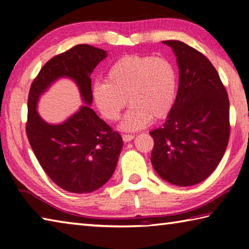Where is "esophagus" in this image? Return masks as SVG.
Segmentation results:
<instances>
[{"instance_id":"esophagus-1","label":"esophagus","mask_w":249,"mask_h":249,"mask_svg":"<svg viewBox=\"0 0 249 249\" xmlns=\"http://www.w3.org/2000/svg\"><path fill=\"white\" fill-rule=\"evenodd\" d=\"M122 137H123V141L124 142H130V141H132V140H134V135H132V134H123V136H122Z\"/></svg>"}]
</instances>
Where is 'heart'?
Returning a JSON list of instances; mask_svg holds the SVG:
<instances>
[{"instance_id": "heart-1", "label": "heart", "mask_w": 249, "mask_h": 249, "mask_svg": "<svg viewBox=\"0 0 249 249\" xmlns=\"http://www.w3.org/2000/svg\"><path fill=\"white\" fill-rule=\"evenodd\" d=\"M178 74L176 67L163 57L127 54L109 66L107 80L96 81L92 96L102 115L116 122L126 104L122 128L137 130L146 127L151 120H163L175 104Z\"/></svg>"}]
</instances>
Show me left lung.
Wrapping results in <instances>:
<instances>
[{
    "label": "left lung",
    "mask_w": 249,
    "mask_h": 249,
    "mask_svg": "<svg viewBox=\"0 0 249 249\" xmlns=\"http://www.w3.org/2000/svg\"><path fill=\"white\" fill-rule=\"evenodd\" d=\"M179 67V89L161 127L151 130V163L163 180L188 187L215 170L230 140V101L216 69L203 53L165 40Z\"/></svg>",
    "instance_id": "1"
}]
</instances>
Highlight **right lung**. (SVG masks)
Here are the masks:
<instances>
[{
    "instance_id": "obj_1",
    "label": "right lung",
    "mask_w": 249,
    "mask_h": 249,
    "mask_svg": "<svg viewBox=\"0 0 249 249\" xmlns=\"http://www.w3.org/2000/svg\"><path fill=\"white\" fill-rule=\"evenodd\" d=\"M107 52L82 44L46 62L34 79L28 94L26 134L41 168L54 183L72 193H89L107 182L123 147L121 135L89 107L92 71ZM78 84L88 105L59 125L46 124L36 111L40 94L58 77Z\"/></svg>"
}]
</instances>
